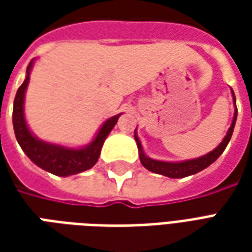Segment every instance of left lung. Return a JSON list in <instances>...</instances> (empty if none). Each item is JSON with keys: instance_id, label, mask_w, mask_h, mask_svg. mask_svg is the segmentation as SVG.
<instances>
[{"instance_id": "left-lung-1", "label": "left lung", "mask_w": 252, "mask_h": 252, "mask_svg": "<svg viewBox=\"0 0 252 252\" xmlns=\"http://www.w3.org/2000/svg\"><path fill=\"white\" fill-rule=\"evenodd\" d=\"M231 93L233 97V105H235V115H233V120L231 126L228 128V132L225 137L222 139V142L217 146L215 150H212L211 153H208L206 155H202L200 158L195 159H189V160H182V162H164V160H157V159L148 158L147 155L144 154L142 147V143L137 137L136 129H135V140H136L137 150H139V158L142 164L150 171L157 173V174L166 175L169 178H184V177H189L195 173H200L201 170L206 169L209 164H212L216 160L228 146V143L231 140L232 136L233 128H235V123H236V117H238V109H236V98H235V94L233 90L231 89Z\"/></svg>"}]
</instances>
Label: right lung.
I'll list each match as a JSON object with an SVG mask.
<instances>
[{"mask_svg":"<svg viewBox=\"0 0 252 252\" xmlns=\"http://www.w3.org/2000/svg\"><path fill=\"white\" fill-rule=\"evenodd\" d=\"M33 66V61L27 67V75L23 85L20 86L13 104V128L16 139L20 147L27 154V157L40 169L46 170L51 174L59 177L82 173L89 170L97 163L101 154V148L105 139L108 137L110 131L113 129L120 115H116L105 121L97 132V135L92 142L79 148L64 147L61 144L47 143L36 137L28 128L24 116V101L25 92L30 83V74Z\"/></svg>","mask_w":252,"mask_h":252,"instance_id":"1","label":"right lung"}]
</instances>
